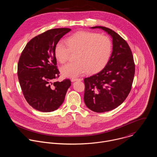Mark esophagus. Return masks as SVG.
Returning <instances> with one entry per match:
<instances>
[{
    "label": "esophagus",
    "mask_w": 157,
    "mask_h": 157,
    "mask_svg": "<svg viewBox=\"0 0 157 157\" xmlns=\"http://www.w3.org/2000/svg\"><path fill=\"white\" fill-rule=\"evenodd\" d=\"M81 81V79H79V78H72L71 79V81L72 82H75V81Z\"/></svg>",
    "instance_id": "1"
}]
</instances>
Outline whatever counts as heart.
Returning a JSON list of instances; mask_svg holds the SVG:
<instances>
[{"instance_id": "1", "label": "heart", "mask_w": 157, "mask_h": 157, "mask_svg": "<svg viewBox=\"0 0 157 157\" xmlns=\"http://www.w3.org/2000/svg\"><path fill=\"white\" fill-rule=\"evenodd\" d=\"M65 44L56 43L54 49L56 59L64 63L70 53H75L73 63L60 68L64 77L76 78L86 71L94 74L101 71L108 63L112 53V42L109 37L92 32L81 31L67 38Z\"/></svg>"}]
</instances>
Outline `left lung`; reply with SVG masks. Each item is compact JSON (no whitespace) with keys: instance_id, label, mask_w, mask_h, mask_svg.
<instances>
[{"instance_id":"obj_1","label":"left lung","mask_w":157,"mask_h":157,"mask_svg":"<svg viewBox=\"0 0 157 157\" xmlns=\"http://www.w3.org/2000/svg\"><path fill=\"white\" fill-rule=\"evenodd\" d=\"M113 38V52L104 68L84 79V101L96 113H104L120 105L130 92L135 75V63L128 43L116 32L105 27L96 26Z\"/></svg>"}]
</instances>
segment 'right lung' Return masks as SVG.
Segmentation results:
<instances>
[{
    "label": "right lung",
    "instance_id": "right-lung-1",
    "mask_svg": "<svg viewBox=\"0 0 157 157\" xmlns=\"http://www.w3.org/2000/svg\"><path fill=\"white\" fill-rule=\"evenodd\" d=\"M70 29L47 30L33 38L21 52L17 75L22 93L30 105L37 110L49 113L63 104L70 79L52 81L59 77L54 49L56 43Z\"/></svg>",
    "mask_w": 157,
    "mask_h": 157
}]
</instances>
